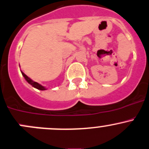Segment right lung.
<instances>
[{
  "instance_id": "1",
  "label": "right lung",
  "mask_w": 149,
  "mask_h": 149,
  "mask_svg": "<svg viewBox=\"0 0 149 149\" xmlns=\"http://www.w3.org/2000/svg\"><path fill=\"white\" fill-rule=\"evenodd\" d=\"M22 76L24 77L25 80L27 81L28 82V83L30 84V85H32V86H33V87H35V88H36V89H39V90H45V89H47L45 87H44V86H43L42 85L39 84L37 83V82H36V81H33L32 80V79H30V78L28 77V76H26V75L24 74V73H23V72H22Z\"/></svg>"
}]
</instances>
